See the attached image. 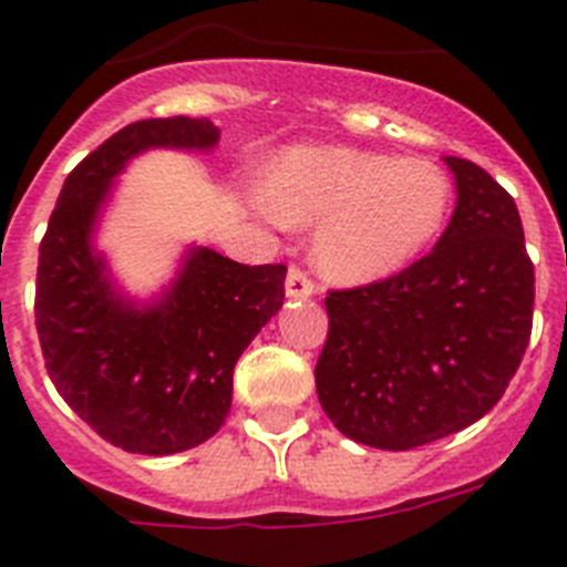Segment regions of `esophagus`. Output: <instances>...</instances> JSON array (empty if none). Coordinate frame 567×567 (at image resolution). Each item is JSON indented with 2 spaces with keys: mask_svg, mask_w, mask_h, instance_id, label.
I'll return each mask as SVG.
<instances>
[{
  "mask_svg": "<svg viewBox=\"0 0 567 567\" xmlns=\"http://www.w3.org/2000/svg\"><path fill=\"white\" fill-rule=\"evenodd\" d=\"M287 295L289 298H311L315 295V284H311V278L300 267H289Z\"/></svg>",
  "mask_w": 567,
  "mask_h": 567,
  "instance_id": "esophagus-1",
  "label": "esophagus"
}]
</instances>
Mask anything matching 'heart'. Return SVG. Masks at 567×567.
I'll return each instance as SVG.
<instances>
[{"label": "heart", "mask_w": 567, "mask_h": 567, "mask_svg": "<svg viewBox=\"0 0 567 567\" xmlns=\"http://www.w3.org/2000/svg\"><path fill=\"white\" fill-rule=\"evenodd\" d=\"M450 205L441 165L351 145H292L269 163L256 196L269 221L318 225L311 261L340 287L402 272L444 230Z\"/></svg>", "instance_id": "heart-1"}]
</instances>
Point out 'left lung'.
<instances>
[{"label": "left lung", "mask_w": 567, "mask_h": 567, "mask_svg": "<svg viewBox=\"0 0 567 567\" xmlns=\"http://www.w3.org/2000/svg\"><path fill=\"white\" fill-rule=\"evenodd\" d=\"M444 163L458 202L433 252L326 298L318 399L342 435L377 450H413L475 424L532 337L534 264L517 205L481 165Z\"/></svg>", "instance_id": "left-lung-1"}]
</instances>
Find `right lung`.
<instances>
[{"label":"right lung","mask_w":567,"mask_h":567,"mask_svg":"<svg viewBox=\"0 0 567 567\" xmlns=\"http://www.w3.org/2000/svg\"><path fill=\"white\" fill-rule=\"evenodd\" d=\"M207 117L128 123L66 176L39 247L35 329L64 402L126 453L174 455L219 433L233 368L284 306V264L230 261L188 247L148 303L126 298L95 247L114 179L148 148L210 152Z\"/></svg>","instance_id":"1"}]
</instances>
